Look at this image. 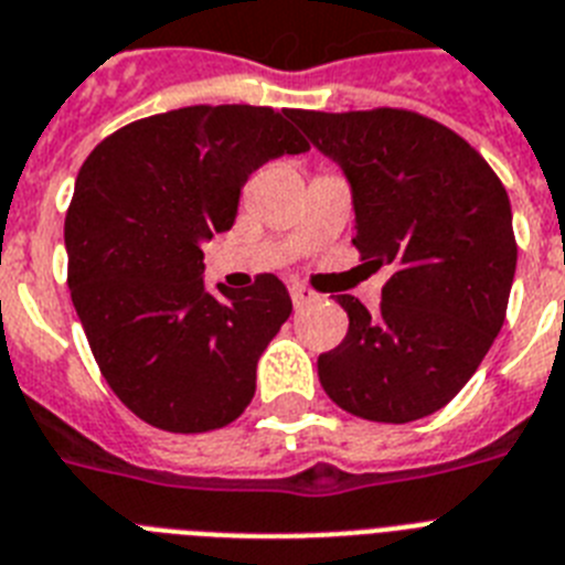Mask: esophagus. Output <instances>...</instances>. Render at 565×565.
<instances>
[{"label": "esophagus", "mask_w": 565, "mask_h": 565, "mask_svg": "<svg viewBox=\"0 0 565 565\" xmlns=\"http://www.w3.org/2000/svg\"><path fill=\"white\" fill-rule=\"evenodd\" d=\"M290 296H292V305L305 307L316 298V292H312L310 287H305V284H290Z\"/></svg>", "instance_id": "esophagus-1"}]
</instances>
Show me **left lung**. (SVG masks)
<instances>
[{
  "label": "left lung",
  "instance_id": "obj_1",
  "mask_svg": "<svg viewBox=\"0 0 565 565\" xmlns=\"http://www.w3.org/2000/svg\"><path fill=\"white\" fill-rule=\"evenodd\" d=\"M290 117L348 174L362 260L391 269L376 312L339 296L350 327L319 355L321 387L371 422L434 414L466 387L505 321L516 269L509 192L480 151L425 114Z\"/></svg>",
  "mask_w": 565,
  "mask_h": 565
}]
</instances>
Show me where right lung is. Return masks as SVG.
<instances>
[{"label":"right lung","mask_w":565,"mask_h":565,"mask_svg":"<svg viewBox=\"0 0 565 565\" xmlns=\"http://www.w3.org/2000/svg\"><path fill=\"white\" fill-rule=\"evenodd\" d=\"M310 149L269 106H189L122 126L85 158L65 215L68 290L108 387L169 434L244 414L255 367L290 319V292L203 290V241L235 224L267 160Z\"/></svg>","instance_id":"obj_1"}]
</instances>
